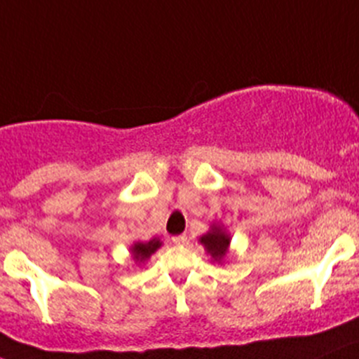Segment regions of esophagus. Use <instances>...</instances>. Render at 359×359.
Returning <instances> with one entry per match:
<instances>
[{
	"instance_id": "esophagus-1",
	"label": "esophagus",
	"mask_w": 359,
	"mask_h": 359,
	"mask_svg": "<svg viewBox=\"0 0 359 359\" xmlns=\"http://www.w3.org/2000/svg\"><path fill=\"white\" fill-rule=\"evenodd\" d=\"M172 243L174 245H187V243H189V236H187V234H180V236H174Z\"/></svg>"
}]
</instances>
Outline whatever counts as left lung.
Returning <instances> with one entry per match:
<instances>
[{
  "instance_id": "obj_1",
  "label": "left lung",
  "mask_w": 359,
  "mask_h": 359,
  "mask_svg": "<svg viewBox=\"0 0 359 359\" xmlns=\"http://www.w3.org/2000/svg\"><path fill=\"white\" fill-rule=\"evenodd\" d=\"M229 236L222 231L220 227H213L208 234H204L201 238V243L204 245L208 252H210L211 257L215 261H220L225 254H227V247H229Z\"/></svg>"
}]
</instances>
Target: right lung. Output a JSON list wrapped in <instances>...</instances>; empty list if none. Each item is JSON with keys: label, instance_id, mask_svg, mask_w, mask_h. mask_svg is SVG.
I'll return each instance as SVG.
<instances>
[{"label": "right lung", "instance_id": "obj_1", "mask_svg": "<svg viewBox=\"0 0 359 359\" xmlns=\"http://www.w3.org/2000/svg\"><path fill=\"white\" fill-rule=\"evenodd\" d=\"M160 245L162 243H160V240H156V238L149 240L148 243H135L134 247H132V254H134L135 261H144V259H148L153 252H156V248H158Z\"/></svg>", "mask_w": 359, "mask_h": 359}]
</instances>
